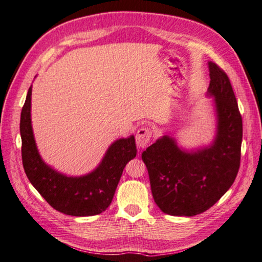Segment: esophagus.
<instances>
[{
  "mask_svg": "<svg viewBox=\"0 0 262 262\" xmlns=\"http://www.w3.org/2000/svg\"><path fill=\"white\" fill-rule=\"evenodd\" d=\"M151 138H152V130L148 126H142L138 130L136 140H137V146L139 148H144L147 144L150 142Z\"/></svg>",
  "mask_w": 262,
  "mask_h": 262,
  "instance_id": "esophagus-1",
  "label": "esophagus"
}]
</instances>
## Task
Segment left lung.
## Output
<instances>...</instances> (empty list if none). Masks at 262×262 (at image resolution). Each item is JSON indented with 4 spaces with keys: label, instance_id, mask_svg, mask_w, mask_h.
<instances>
[{
    "label": "left lung",
    "instance_id": "8db88e82",
    "mask_svg": "<svg viewBox=\"0 0 262 262\" xmlns=\"http://www.w3.org/2000/svg\"><path fill=\"white\" fill-rule=\"evenodd\" d=\"M208 95L215 98L217 135L211 147L187 152L164 136L143 151L151 191L160 210L194 216L212 207L234 183L240 168L242 116L228 75L214 62Z\"/></svg>",
    "mask_w": 262,
    "mask_h": 262
}]
</instances>
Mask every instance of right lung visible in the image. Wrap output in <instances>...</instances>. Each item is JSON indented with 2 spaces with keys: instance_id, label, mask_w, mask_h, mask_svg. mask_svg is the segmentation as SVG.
<instances>
[{
  "instance_id": "obj_1",
  "label": "right lung",
  "mask_w": 262,
  "mask_h": 262,
  "mask_svg": "<svg viewBox=\"0 0 262 262\" xmlns=\"http://www.w3.org/2000/svg\"><path fill=\"white\" fill-rule=\"evenodd\" d=\"M31 91L30 87L20 120L22 164L28 179L58 212L73 216H91L104 212L111 204L125 165L137 156L135 137L115 141L100 166L89 175H62L46 165L39 156L31 126Z\"/></svg>"
}]
</instances>
